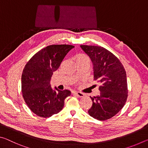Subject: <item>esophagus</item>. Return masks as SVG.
Wrapping results in <instances>:
<instances>
[{
	"instance_id": "esophagus-1",
	"label": "esophagus",
	"mask_w": 148,
	"mask_h": 148,
	"mask_svg": "<svg viewBox=\"0 0 148 148\" xmlns=\"http://www.w3.org/2000/svg\"><path fill=\"white\" fill-rule=\"evenodd\" d=\"M73 93L74 95H76L77 97H83L84 96V94L83 92H77V91H74L73 92Z\"/></svg>"
}]
</instances>
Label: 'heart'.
I'll use <instances>...</instances> for the list:
<instances>
[{
    "label": "heart",
    "mask_w": 148,
    "mask_h": 148,
    "mask_svg": "<svg viewBox=\"0 0 148 148\" xmlns=\"http://www.w3.org/2000/svg\"><path fill=\"white\" fill-rule=\"evenodd\" d=\"M75 59H76V61L77 63L79 62L89 61V58L88 57V56L85 53H77L76 56V57H75Z\"/></svg>",
    "instance_id": "heart-1"
}]
</instances>
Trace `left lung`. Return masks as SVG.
I'll return each mask as SVG.
<instances>
[{"mask_svg": "<svg viewBox=\"0 0 148 148\" xmlns=\"http://www.w3.org/2000/svg\"><path fill=\"white\" fill-rule=\"evenodd\" d=\"M93 63L94 80L99 82V96L91 97L92 104L88 113L105 121L118 113L128 97L126 71L117 57L104 47L81 45Z\"/></svg>", "mask_w": 148, "mask_h": 148, "instance_id": "8db88e82", "label": "left lung"}]
</instances>
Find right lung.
<instances>
[{
    "mask_svg": "<svg viewBox=\"0 0 148 148\" xmlns=\"http://www.w3.org/2000/svg\"><path fill=\"white\" fill-rule=\"evenodd\" d=\"M74 46L66 44L48 46L35 53L25 66L21 76V91L27 106L34 114L49 117L58 114L64 99L71 95L69 90L52 89L50 79L67 53Z\"/></svg>",
    "mask_w": 148,
    "mask_h": 148,
    "instance_id": "right-lung-1",
    "label": "right lung"
}]
</instances>
